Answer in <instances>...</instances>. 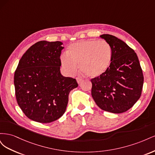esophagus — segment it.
<instances>
[{
	"instance_id": "1",
	"label": "esophagus",
	"mask_w": 155,
	"mask_h": 155,
	"mask_svg": "<svg viewBox=\"0 0 155 155\" xmlns=\"http://www.w3.org/2000/svg\"><path fill=\"white\" fill-rule=\"evenodd\" d=\"M76 80H77V82L79 84V83H81L83 81V79L81 78L78 77V78H76Z\"/></svg>"
}]
</instances>
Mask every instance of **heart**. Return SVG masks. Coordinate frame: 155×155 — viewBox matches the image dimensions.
Instances as JSON below:
<instances>
[{
  "label": "heart",
  "instance_id": "obj_1",
  "mask_svg": "<svg viewBox=\"0 0 155 155\" xmlns=\"http://www.w3.org/2000/svg\"><path fill=\"white\" fill-rule=\"evenodd\" d=\"M112 58L110 45L104 40L87 39L70 45L61 58L63 68L74 73L79 64L81 71L90 78L101 76L109 68Z\"/></svg>",
  "mask_w": 155,
  "mask_h": 155
}]
</instances>
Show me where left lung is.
<instances>
[{
  "label": "left lung",
  "instance_id": "1",
  "mask_svg": "<svg viewBox=\"0 0 155 155\" xmlns=\"http://www.w3.org/2000/svg\"><path fill=\"white\" fill-rule=\"evenodd\" d=\"M100 37L110 45L112 58L106 72L91 79V94L102 110L122 113L130 109L141 96L142 69L137 54L125 42L109 34Z\"/></svg>",
  "mask_w": 155,
  "mask_h": 155
}]
</instances>
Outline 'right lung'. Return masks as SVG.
<instances>
[{"label": "right lung", "mask_w": 155, "mask_h": 155, "mask_svg": "<svg viewBox=\"0 0 155 155\" xmlns=\"http://www.w3.org/2000/svg\"><path fill=\"white\" fill-rule=\"evenodd\" d=\"M62 45L60 41L37 42L22 55L14 74L17 104L37 122L47 124L61 118L69 92L78 86L76 79L60 72Z\"/></svg>", "instance_id": "right-lung-1"}]
</instances>
